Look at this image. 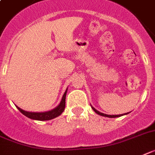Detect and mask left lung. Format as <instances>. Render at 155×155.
<instances>
[{"label":"left lung","mask_w":155,"mask_h":155,"mask_svg":"<svg viewBox=\"0 0 155 155\" xmlns=\"http://www.w3.org/2000/svg\"><path fill=\"white\" fill-rule=\"evenodd\" d=\"M92 108L93 109V111L96 112V113H97L98 115H100V116H105V117H109V118H116V117H120V116H123L124 114L122 115H106V114H104V113H102V112H100L99 111H97V110H96L95 108H93V107H92ZM127 114V113H125L124 115Z\"/></svg>","instance_id":"left-lung-1"}]
</instances>
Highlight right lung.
Instances as JSON below:
<instances>
[{"label": "right lung", "mask_w": 155, "mask_h": 155, "mask_svg": "<svg viewBox=\"0 0 155 155\" xmlns=\"http://www.w3.org/2000/svg\"><path fill=\"white\" fill-rule=\"evenodd\" d=\"M66 93H67V89L66 90L65 93L62 96V99L60 102V104H58V106H57L55 108L52 109L51 111H48V112H26V111H24L21 108H20L19 107H17V108L19 109L22 114H24V116H26L27 117H28L30 119H32V120H50L51 119L55 118L57 116H58L59 115H61L62 113V112L65 109V106H66Z\"/></svg>", "instance_id": "right-lung-1"}]
</instances>
